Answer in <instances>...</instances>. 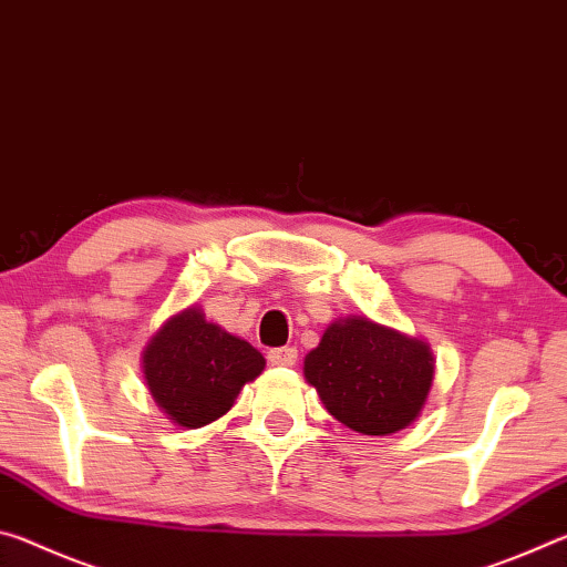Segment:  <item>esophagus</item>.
<instances>
[{"mask_svg": "<svg viewBox=\"0 0 567 567\" xmlns=\"http://www.w3.org/2000/svg\"><path fill=\"white\" fill-rule=\"evenodd\" d=\"M267 360L270 364H277V368H292L297 362V350L295 348H277L267 352Z\"/></svg>", "mask_w": 567, "mask_h": 567, "instance_id": "obj_1", "label": "esophagus"}]
</instances>
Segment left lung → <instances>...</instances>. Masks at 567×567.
<instances>
[{
  "label": "left lung",
  "mask_w": 567,
  "mask_h": 567,
  "mask_svg": "<svg viewBox=\"0 0 567 567\" xmlns=\"http://www.w3.org/2000/svg\"><path fill=\"white\" fill-rule=\"evenodd\" d=\"M435 360L420 338L362 315L334 320L307 352L305 380L334 420L362 435H390L420 415Z\"/></svg>",
  "instance_id": "1"
}]
</instances>
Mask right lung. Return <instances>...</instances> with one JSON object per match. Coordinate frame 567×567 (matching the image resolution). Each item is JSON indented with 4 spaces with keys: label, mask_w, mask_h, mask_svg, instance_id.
Returning <instances> with one entry per match:
<instances>
[{
    "label": "right lung",
    "mask_w": 567,
    "mask_h": 567,
    "mask_svg": "<svg viewBox=\"0 0 567 567\" xmlns=\"http://www.w3.org/2000/svg\"><path fill=\"white\" fill-rule=\"evenodd\" d=\"M142 370L157 408L179 427L195 430L235 405L245 382L265 370V358L192 305L152 334Z\"/></svg>",
    "instance_id": "right-lung-1"
}]
</instances>
